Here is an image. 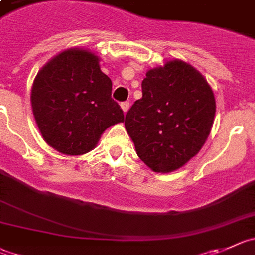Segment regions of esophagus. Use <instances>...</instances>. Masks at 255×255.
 <instances>
[{
    "instance_id": "1",
    "label": "esophagus",
    "mask_w": 255,
    "mask_h": 255,
    "mask_svg": "<svg viewBox=\"0 0 255 255\" xmlns=\"http://www.w3.org/2000/svg\"><path fill=\"white\" fill-rule=\"evenodd\" d=\"M121 108H122L123 113H127L128 109H129V103L128 102H123V103H121Z\"/></svg>"
}]
</instances>
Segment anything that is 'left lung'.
<instances>
[{
  "mask_svg": "<svg viewBox=\"0 0 255 255\" xmlns=\"http://www.w3.org/2000/svg\"><path fill=\"white\" fill-rule=\"evenodd\" d=\"M216 103L208 80L178 59L149 69L142 98L126 114V130L138 157L154 172L181 168L205 144Z\"/></svg>",
  "mask_w": 255,
  "mask_h": 255,
  "instance_id": "obj_1",
  "label": "left lung"
}]
</instances>
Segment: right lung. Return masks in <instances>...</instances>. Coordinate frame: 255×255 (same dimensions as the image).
I'll return each instance as SVG.
<instances>
[{"label": "right lung", "instance_id": "1", "mask_svg": "<svg viewBox=\"0 0 255 255\" xmlns=\"http://www.w3.org/2000/svg\"><path fill=\"white\" fill-rule=\"evenodd\" d=\"M99 61L90 50L70 47L50 59L35 77L32 113L44 141L60 153H88L107 128L125 122Z\"/></svg>", "mask_w": 255, "mask_h": 255}]
</instances>
